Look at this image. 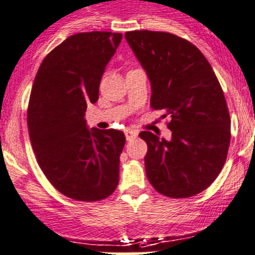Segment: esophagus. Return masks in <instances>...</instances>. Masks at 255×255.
<instances>
[{
	"instance_id": "obj_1",
	"label": "esophagus",
	"mask_w": 255,
	"mask_h": 255,
	"mask_svg": "<svg viewBox=\"0 0 255 255\" xmlns=\"http://www.w3.org/2000/svg\"><path fill=\"white\" fill-rule=\"evenodd\" d=\"M126 134V138H127V141H132V139H134L137 137V134H138V132L134 129H127L125 132Z\"/></svg>"
}]
</instances>
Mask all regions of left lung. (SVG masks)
Returning a JSON list of instances; mask_svg holds the SVG:
<instances>
[{
	"instance_id": "left-lung-1",
	"label": "left lung",
	"mask_w": 255,
	"mask_h": 255,
	"mask_svg": "<svg viewBox=\"0 0 255 255\" xmlns=\"http://www.w3.org/2000/svg\"><path fill=\"white\" fill-rule=\"evenodd\" d=\"M126 39L151 81V108L170 117L166 141L143 130L148 182L170 198L201 193L228 157L231 121L210 62L185 39L166 31H127Z\"/></svg>"
}]
</instances>
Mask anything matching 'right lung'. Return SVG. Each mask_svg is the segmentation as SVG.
<instances>
[{
	"label": "right lung",
	"mask_w": 255,
	"mask_h": 255,
	"mask_svg": "<svg viewBox=\"0 0 255 255\" xmlns=\"http://www.w3.org/2000/svg\"><path fill=\"white\" fill-rule=\"evenodd\" d=\"M122 40L121 33L71 35L43 59L27 107V129L39 166L59 193L98 202L119 182V156L126 143L117 129H89L88 104L99 99L105 66Z\"/></svg>",
	"instance_id": "right-lung-1"
}]
</instances>
